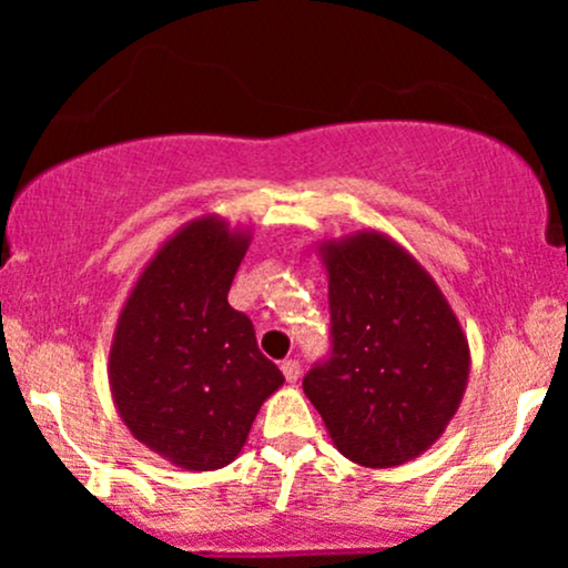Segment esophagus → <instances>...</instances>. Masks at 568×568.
<instances>
[{
	"mask_svg": "<svg viewBox=\"0 0 568 568\" xmlns=\"http://www.w3.org/2000/svg\"><path fill=\"white\" fill-rule=\"evenodd\" d=\"M280 371H283L285 382L296 384L298 374H302V366H298V361H283V366H280Z\"/></svg>",
	"mask_w": 568,
	"mask_h": 568,
	"instance_id": "obj_1",
	"label": "esophagus"
}]
</instances>
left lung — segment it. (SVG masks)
<instances>
[{
    "label": "left lung",
    "instance_id": "left-lung-1",
    "mask_svg": "<svg viewBox=\"0 0 568 568\" xmlns=\"http://www.w3.org/2000/svg\"><path fill=\"white\" fill-rule=\"evenodd\" d=\"M328 363L304 395L334 446L361 467H397L446 433L470 379V344L433 275L379 230L321 240Z\"/></svg>",
    "mask_w": 568,
    "mask_h": 568
}]
</instances>
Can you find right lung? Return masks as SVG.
<instances>
[{
	"mask_svg": "<svg viewBox=\"0 0 568 568\" xmlns=\"http://www.w3.org/2000/svg\"><path fill=\"white\" fill-rule=\"evenodd\" d=\"M251 226L205 213L158 247L122 304L109 389L135 440L181 470H221L243 452L283 374L226 293Z\"/></svg>",
	"mask_w": 568,
	"mask_h": 568,
	"instance_id": "right-lung-1",
	"label": "right lung"
}]
</instances>
